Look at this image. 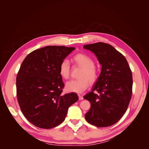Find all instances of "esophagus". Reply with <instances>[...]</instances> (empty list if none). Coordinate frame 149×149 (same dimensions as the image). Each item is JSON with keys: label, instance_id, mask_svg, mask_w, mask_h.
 <instances>
[{"label": "esophagus", "instance_id": "1", "mask_svg": "<svg viewBox=\"0 0 149 149\" xmlns=\"http://www.w3.org/2000/svg\"><path fill=\"white\" fill-rule=\"evenodd\" d=\"M78 96H79V100H83V95H80V94H79L78 95Z\"/></svg>", "mask_w": 149, "mask_h": 149}]
</instances>
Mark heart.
I'll return each mask as SVG.
<instances>
[{
	"label": "heart",
	"mask_w": 149,
	"mask_h": 149,
	"mask_svg": "<svg viewBox=\"0 0 149 149\" xmlns=\"http://www.w3.org/2000/svg\"><path fill=\"white\" fill-rule=\"evenodd\" d=\"M74 64L82 70L79 72L76 80H71L66 84V89L68 91L77 93H83L89 86L90 83L93 84L99 79L100 72L95 66L93 59L90 56L83 53L75 54L72 58ZM59 72L61 76L68 79L70 77V67L68 59H63L59 66Z\"/></svg>",
	"instance_id": "1"
}]
</instances>
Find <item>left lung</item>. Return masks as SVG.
Wrapping results in <instances>:
<instances>
[{
	"mask_svg": "<svg viewBox=\"0 0 149 149\" xmlns=\"http://www.w3.org/2000/svg\"><path fill=\"white\" fill-rule=\"evenodd\" d=\"M83 47L92 51L102 65L99 79L84 97L91 103L85 119L98 127H109L119 121L130 102L131 70L124 56L109 44L98 42Z\"/></svg>",
	"mask_w": 149,
	"mask_h": 149,
	"instance_id": "obj_1",
	"label": "left lung"
}]
</instances>
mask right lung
Here are the masks:
<instances>
[{"mask_svg": "<svg viewBox=\"0 0 149 149\" xmlns=\"http://www.w3.org/2000/svg\"><path fill=\"white\" fill-rule=\"evenodd\" d=\"M75 49L47 46L29 54L17 75V96L22 113L42 129L55 127L64 121L68 107L79 99L77 93L63 95L60 63Z\"/></svg>", "mask_w": 149, "mask_h": 149, "instance_id": "right-lung-1", "label": "right lung"}]
</instances>
